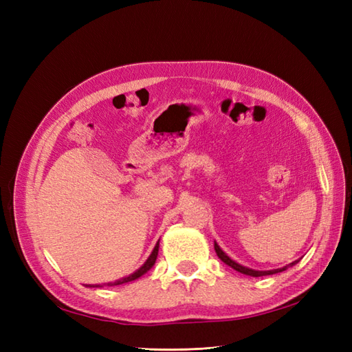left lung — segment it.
<instances>
[{
  "mask_svg": "<svg viewBox=\"0 0 352 352\" xmlns=\"http://www.w3.org/2000/svg\"><path fill=\"white\" fill-rule=\"evenodd\" d=\"M214 251H216V254H218V257L223 261V263L228 265L230 267L236 269L237 272L245 274V275H250V276H265V275H274V274H278V272L286 271L287 267L294 266V265H296V263H298V261H300V260H295V261H292V263H289V265H286V266L278 267V269H271V271H256V269H251V267H246V266L239 265L237 261H234L233 258L228 257L227 254L221 250V246H219L218 243H216V242H214Z\"/></svg>",
  "mask_w": 352,
  "mask_h": 352,
  "instance_id": "1",
  "label": "left lung"
}]
</instances>
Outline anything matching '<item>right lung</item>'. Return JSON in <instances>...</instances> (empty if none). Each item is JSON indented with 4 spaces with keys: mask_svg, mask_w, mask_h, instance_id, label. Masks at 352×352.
I'll return each instance as SVG.
<instances>
[{
    "mask_svg": "<svg viewBox=\"0 0 352 352\" xmlns=\"http://www.w3.org/2000/svg\"><path fill=\"white\" fill-rule=\"evenodd\" d=\"M160 242V241H159ZM159 242L155 243V246H154V250H153V252L149 254V257L146 258V261L144 265H142L136 272H133V274H130L129 276H124V278H121V280H116V281H113V283H107V286H119V284H125V283H130V281H134V280H138V278H140L142 275H145L149 269H151L153 266H154V263H155V260H157V254H159ZM94 287H102V286H94Z\"/></svg>",
    "mask_w": 352,
    "mask_h": 352,
    "instance_id": "right-lung-1",
    "label": "right lung"
}]
</instances>
